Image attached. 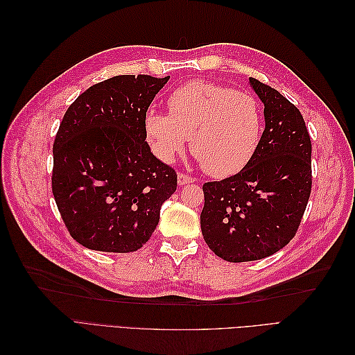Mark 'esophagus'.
Segmentation results:
<instances>
[{
	"instance_id": "obj_1",
	"label": "esophagus",
	"mask_w": 355,
	"mask_h": 355,
	"mask_svg": "<svg viewBox=\"0 0 355 355\" xmlns=\"http://www.w3.org/2000/svg\"><path fill=\"white\" fill-rule=\"evenodd\" d=\"M178 182H179L180 187H184L187 184H192V182H196V178L188 176L187 173H179L178 175Z\"/></svg>"
}]
</instances>
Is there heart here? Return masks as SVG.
Segmentation results:
<instances>
[{"mask_svg": "<svg viewBox=\"0 0 355 355\" xmlns=\"http://www.w3.org/2000/svg\"><path fill=\"white\" fill-rule=\"evenodd\" d=\"M168 115L145 114V132L158 158L173 161L191 139V151L206 173H239L257 151L263 130L261 103L253 94L209 81H189L167 99Z\"/></svg>", "mask_w": 355, "mask_h": 355, "instance_id": "heart-1", "label": "heart"}]
</instances>
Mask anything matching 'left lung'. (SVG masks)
<instances>
[{
	"label": "left lung",
	"instance_id": "left-lung-1",
	"mask_svg": "<svg viewBox=\"0 0 355 355\" xmlns=\"http://www.w3.org/2000/svg\"><path fill=\"white\" fill-rule=\"evenodd\" d=\"M250 84L265 105L257 151L237 175L202 185V237L228 262L263 259L288 244L313 187V146L302 114L270 85L256 78Z\"/></svg>",
	"mask_w": 355,
	"mask_h": 355
}]
</instances>
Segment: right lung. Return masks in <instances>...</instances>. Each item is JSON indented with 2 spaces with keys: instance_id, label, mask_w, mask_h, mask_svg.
Masks as SVG:
<instances>
[{
  "instance_id": "1",
  "label": "right lung",
  "mask_w": 355,
  "mask_h": 355,
  "mask_svg": "<svg viewBox=\"0 0 355 355\" xmlns=\"http://www.w3.org/2000/svg\"><path fill=\"white\" fill-rule=\"evenodd\" d=\"M170 77L116 75L67 110L53 144L51 191L71 237L90 250L128 253L149 240L178 187L149 149L145 114Z\"/></svg>"
}]
</instances>
